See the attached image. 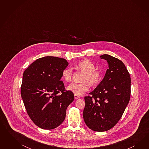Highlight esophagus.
<instances>
[{
  "label": "esophagus",
  "mask_w": 149,
  "mask_h": 149,
  "mask_svg": "<svg viewBox=\"0 0 149 149\" xmlns=\"http://www.w3.org/2000/svg\"><path fill=\"white\" fill-rule=\"evenodd\" d=\"M74 98H75V99H78V98H80V96L74 95Z\"/></svg>",
  "instance_id": "obj_1"
}]
</instances>
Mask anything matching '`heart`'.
Returning <instances> with one entry per match:
<instances>
[{
    "instance_id": "b5f03b06",
    "label": "heart",
    "mask_w": 149,
    "mask_h": 149,
    "mask_svg": "<svg viewBox=\"0 0 149 149\" xmlns=\"http://www.w3.org/2000/svg\"><path fill=\"white\" fill-rule=\"evenodd\" d=\"M78 70L84 73L81 77L82 83H72L68 86V90L72 91L77 95H81L90 90L89 85L92 87L97 86L102 79V74L95 69V64L90 60H82L76 65ZM72 69L70 68L64 69L62 72L63 80L67 82L72 81Z\"/></svg>"
}]
</instances>
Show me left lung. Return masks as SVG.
Returning <instances> with one entry per match:
<instances>
[{"label": "left lung", "instance_id": "1", "mask_svg": "<svg viewBox=\"0 0 149 149\" xmlns=\"http://www.w3.org/2000/svg\"><path fill=\"white\" fill-rule=\"evenodd\" d=\"M100 58L107 60L109 68L103 80L85 97L83 117L86 125L97 132L108 131L122 117L131 97V77L125 65L109 54Z\"/></svg>", "mask_w": 149, "mask_h": 149}]
</instances>
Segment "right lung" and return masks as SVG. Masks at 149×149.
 <instances>
[{
    "label": "right lung",
    "instance_id": "1",
    "mask_svg": "<svg viewBox=\"0 0 149 149\" xmlns=\"http://www.w3.org/2000/svg\"><path fill=\"white\" fill-rule=\"evenodd\" d=\"M66 59L46 56L37 59L24 70L21 94L27 113L37 126L52 130L64 121L74 99L61 81L68 65Z\"/></svg>",
    "mask_w": 149,
    "mask_h": 149
}]
</instances>
